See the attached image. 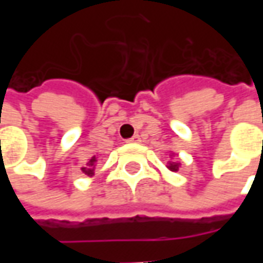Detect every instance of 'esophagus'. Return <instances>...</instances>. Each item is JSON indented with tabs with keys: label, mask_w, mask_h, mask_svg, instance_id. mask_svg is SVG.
Listing matches in <instances>:
<instances>
[{
	"label": "esophagus",
	"mask_w": 263,
	"mask_h": 263,
	"mask_svg": "<svg viewBox=\"0 0 263 263\" xmlns=\"http://www.w3.org/2000/svg\"><path fill=\"white\" fill-rule=\"evenodd\" d=\"M128 142H129V143L141 142V137H139V135H134V137H132L131 139H128Z\"/></svg>",
	"instance_id": "34e87169"
}]
</instances>
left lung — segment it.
Listing matches in <instances>:
<instances>
[{"label": "left lung", "mask_w": 263, "mask_h": 263, "mask_svg": "<svg viewBox=\"0 0 263 263\" xmlns=\"http://www.w3.org/2000/svg\"><path fill=\"white\" fill-rule=\"evenodd\" d=\"M179 165H180V163H176V162H171V163H169V166H167V169H169V171H172V172H177V171H179Z\"/></svg>", "instance_id": "obj_1"}]
</instances>
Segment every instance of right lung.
Instances as JSON below:
<instances>
[{
    "label": "right lung",
    "mask_w": 263,
    "mask_h": 263,
    "mask_svg": "<svg viewBox=\"0 0 263 263\" xmlns=\"http://www.w3.org/2000/svg\"><path fill=\"white\" fill-rule=\"evenodd\" d=\"M96 162H97V158L92 156L91 159L87 162L86 167H81V172L87 175V176H92L94 175V167H96Z\"/></svg>",
    "instance_id": "add662e5"
}]
</instances>
